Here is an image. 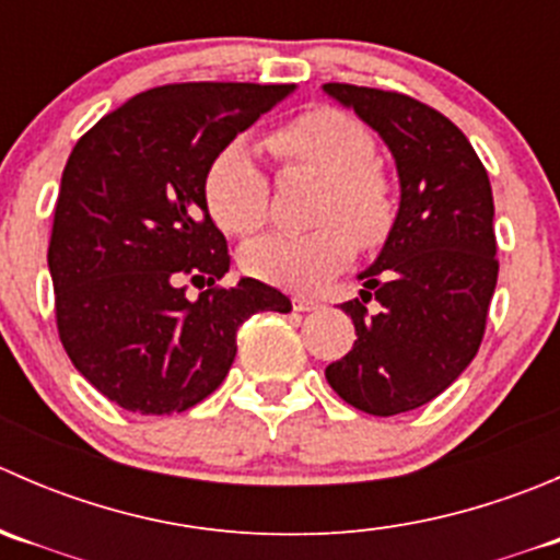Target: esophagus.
Wrapping results in <instances>:
<instances>
[{"label":"esophagus","mask_w":560,"mask_h":560,"mask_svg":"<svg viewBox=\"0 0 560 560\" xmlns=\"http://www.w3.org/2000/svg\"><path fill=\"white\" fill-rule=\"evenodd\" d=\"M292 308H295V312H314V308H319V303L312 301V298L298 295V298H292Z\"/></svg>","instance_id":"esophagus-1"}]
</instances>
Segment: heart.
<instances>
[{"label": "heart", "mask_w": 560, "mask_h": 560, "mask_svg": "<svg viewBox=\"0 0 560 560\" xmlns=\"http://www.w3.org/2000/svg\"><path fill=\"white\" fill-rule=\"evenodd\" d=\"M265 145L287 167L322 175L308 235H265L246 246V273L273 287L312 292L354 257V241L376 246L395 219L387 175L374 165L369 129L336 107H314L268 135ZM268 175L244 140H233L213 156L206 173V202L228 233L254 235L268 219Z\"/></svg>", "instance_id": "heart-1"}]
</instances>
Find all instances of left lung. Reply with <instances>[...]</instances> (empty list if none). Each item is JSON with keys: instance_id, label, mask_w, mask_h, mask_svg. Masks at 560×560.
<instances>
[{"instance_id": "8db88e82", "label": "left lung", "mask_w": 560, "mask_h": 560, "mask_svg": "<svg viewBox=\"0 0 560 560\" xmlns=\"http://www.w3.org/2000/svg\"><path fill=\"white\" fill-rule=\"evenodd\" d=\"M389 149L400 202L385 246L358 276L363 301L343 303L354 347L325 369L330 387L376 417L411 411L466 371L485 336L499 279L493 191L466 135L398 92L325 83ZM374 294L383 308L369 315Z\"/></svg>"}]
</instances>
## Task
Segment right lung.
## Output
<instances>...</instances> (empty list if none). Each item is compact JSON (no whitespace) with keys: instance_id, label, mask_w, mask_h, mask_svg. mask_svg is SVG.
I'll use <instances>...</instances> for the list:
<instances>
[{"instance_id":"right-lung-1","label":"right lung","mask_w":560,"mask_h":560,"mask_svg":"<svg viewBox=\"0 0 560 560\" xmlns=\"http://www.w3.org/2000/svg\"><path fill=\"white\" fill-rule=\"evenodd\" d=\"M295 83H171L100 118L75 143L54 213L48 270L72 365L140 415L186 411L213 393L257 312H292L257 279L213 287L228 241L206 202L213 156ZM184 275L208 280L197 302Z\"/></svg>"}]
</instances>
